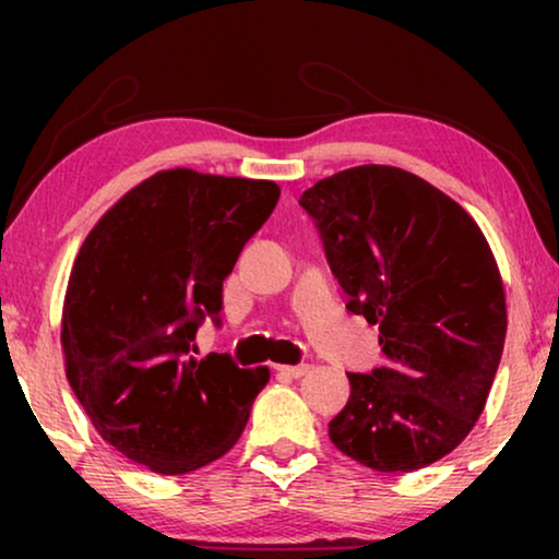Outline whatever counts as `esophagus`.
<instances>
[{
  "instance_id": "esophagus-1",
  "label": "esophagus",
  "mask_w": 559,
  "mask_h": 559,
  "mask_svg": "<svg viewBox=\"0 0 559 559\" xmlns=\"http://www.w3.org/2000/svg\"><path fill=\"white\" fill-rule=\"evenodd\" d=\"M308 371H310L308 364H300V366H280V369H277L280 377H287V379H300V377H305V373H308Z\"/></svg>"
}]
</instances>
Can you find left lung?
<instances>
[{"label": "left lung", "instance_id": "left-lung-1", "mask_svg": "<svg viewBox=\"0 0 559 559\" xmlns=\"http://www.w3.org/2000/svg\"><path fill=\"white\" fill-rule=\"evenodd\" d=\"M346 308L379 325L386 364L348 373L328 425L366 468L409 473L473 430L507 338L499 266L476 221L430 182L389 165L318 180L300 198Z\"/></svg>", "mask_w": 559, "mask_h": 559}]
</instances>
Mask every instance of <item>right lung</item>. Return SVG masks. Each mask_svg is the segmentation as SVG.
<instances>
[{"label": "right lung", "mask_w": 559, "mask_h": 559, "mask_svg": "<svg viewBox=\"0 0 559 559\" xmlns=\"http://www.w3.org/2000/svg\"><path fill=\"white\" fill-rule=\"evenodd\" d=\"M272 180L163 170L91 228L63 302L66 377L96 432L163 476L236 445L270 369L228 354L198 361L205 318L221 325L224 280L272 216Z\"/></svg>", "instance_id": "1"}]
</instances>
